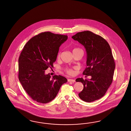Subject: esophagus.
<instances>
[{"label":"esophagus","instance_id":"1","mask_svg":"<svg viewBox=\"0 0 131 131\" xmlns=\"http://www.w3.org/2000/svg\"><path fill=\"white\" fill-rule=\"evenodd\" d=\"M67 81L68 82H74L75 81L74 79H68Z\"/></svg>","mask_w":131,"mask_h":131}]
</instances>
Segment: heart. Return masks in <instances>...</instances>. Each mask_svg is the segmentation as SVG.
<instances>
[{
  "label": "heart",
  "instance_id": "heart-1",
  "mask_svg": "<svg viewBox=\"0 0 131 131\" xmlns=\"http://www.w3.org/2000/svg\"><path fill=\"white\" fill-rule=\"evenodd\" d=\"M79 50H81L79 48H74V49H73V52L75 51ZM60 52H59V53H58V57H60ZM64 71H65L67 74H72V73H73L72 69H71V68H66L64 69Z\"/></svg>",
  "mask_w": 131,
  "mask_h": 131
}]
</instances>
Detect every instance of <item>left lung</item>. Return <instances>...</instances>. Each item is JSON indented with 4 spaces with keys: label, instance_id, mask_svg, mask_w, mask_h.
Masks as SVG:
<instances>
[{
    "label": "left lung",
    "instance_id": "8db88e82",
    "mask_svg": "<svg viewBox=\"0 0 131 131\" xmlns=\"http://www.w3.org/2000/svg\"><path fill=\"white\" fill-rule=\"evenodd\" d=\"M72 37L85 47L87 67L83 74L92 77L76 79L84 85L79 97L86 102L97 100L106 93L113 79L115 64L111 47L103 37L89 31L78 32Z\"/></svg>",
    "mask_w": 131,
    "mask_h": 131
}]
</instances>
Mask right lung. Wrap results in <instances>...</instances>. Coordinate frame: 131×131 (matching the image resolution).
<instances>
[{"label":"right lung","mask_w":131,"mask_h":131,"mask_svg":"<svg viewBox=\"0 0 131 131\" xmlns=\"http://www.w3.org/2000/svg\"><path fill=\"white\" fill-rule=\"evenodd\" d=\"M67 35L42 32L31 38L25 45L18 58V78L33 100L46 104L56 97L66 77L54 75L51 78L45 70L53 67L59 47Z\"/></svg>","instance_id":"right-lung-1"}]
</instances>
